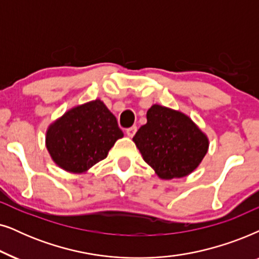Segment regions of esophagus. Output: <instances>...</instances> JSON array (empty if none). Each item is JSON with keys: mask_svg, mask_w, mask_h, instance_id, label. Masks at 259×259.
I'll return each mask as SVG.
<instances>
[{"mask_svg": "<svg viewBox=\"0 0 259 259\" xmlns=\"http://www.w3.org/2000/svg\"><path fill=\"white\" fill-rule=\"evenodd\" d=\"M136 132H137V126H132V127H129V129H126L125 133L129 137H134L135 136Z\"/></svg>", "mask_w": 259, "mask_h": 259, "instance_id": "obj_1", "label": "esophagus"}]
</instances>
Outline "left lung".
<instances>
[{
  "label": "left lung",
  "mask_w": 259,
  "mask_h": 259,
  "mask_svg": "<svg viewBox=\"0 0 259 259\" xmlns=\"http://www.w3.org/2000/svg\"><path fill=\"white\" fill-rule=\"evenodd\" d=\"M143 160L162 180L187 177L207 154L208 139L184 112L154 104L133 139Z\"/></svg>",
  "instance_id": "1"
}]
</instances>
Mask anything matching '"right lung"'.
Here are the masks:
<instances>
[{
  "mask_svg": "<svg viewBox=\"0 0 259 259\" xmlns=\"http://www.w3.org/2000/svg\"><path fill=\"white\" fill-rule=\"evenodd\" d=\"M122 137L116 117L101 99H96L74 106L50 124L46 148L61 169L82 174L104 160Z\"/></svg>",
  "mask_w": 259,
  "mask_h": 259,
  "instance_id": "obj_1",
  "label": "right lung"
}]
</instances>
